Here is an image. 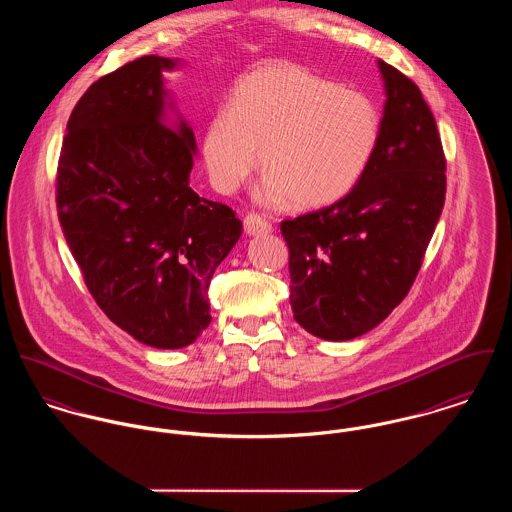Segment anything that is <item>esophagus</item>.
Instances as JSON below:
<instances>
[{
    "label": "esophagus",
    "instance_id": "1",
    "mask_svg": "<svg viewBox=\"0 0 512 512\" xmlns=\"http://www.w3.org/2000/svg\"><path fill=\"white\" fill-rule=\"evenodd\" d=\"M244 233L248 234V236L272 233V225L266 219H262L260 215L250 213V215L244 217Z\"/></svg>",
    "mask_w": 512,
    "mask_h": 512
}]
</instances>
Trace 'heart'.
I'll return each mask as SVG.
<instances>
[{"mask_svg":"<svg viewBox=\"0 0 512 512\" xmlns=\"http://www.w3.org/2000/svg\"><path fill=\"white\" fill-rule=\"evenodd\" d=\"M381 115L372 97L291 62H270L234 88L229 109L207 125L203 160L213 186L233 193L266 170V205L325 207L348 195L372 164Z\"/></svg>","mask_w":512,"mask_h":512,"instance_id":"obj_1","label":"heart"}]
</instances>
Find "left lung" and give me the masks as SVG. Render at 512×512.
Listing matches in <instances>:
<instances>
[{
  "mask_svg": "<svg viewBox=\"0 0 512 512\" xmlns=\"http://www.w3.org/2000/svg\"><path fill=\"white\" fill-rule=\"evenodd\" d=\"M381 137L364 178L336 203L287 219L293 317L323 340H352L407 297L446 197V158L417 84L379 60Z\"/></svg>",
  "mask_w": 512,
  "mask_h": 512,
  "instance_id": "obj_1",
  "label": "left lung"
}]
</instances>
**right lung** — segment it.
I'll use <instances>...</instances> for the list:
<instances>
[{"instance_id": "obj_1", "label": "right lung", "mask_w": 512, "mask_h": 512, "mask_svg": "<svg viewBox=\"0 0 512 512\" xmlns=\"http://www.w3.org/2000/svg\"><path fill=\"white\" fill-rule=\"evenodd\" d=\"M142 56L99 78L62 142L56 207L99 309L135 340L184 348L211 323L209 285L242 233L233 209L189 187L195 137L168 127L162 72Z\"/></svg>"}]
</instances>
